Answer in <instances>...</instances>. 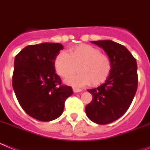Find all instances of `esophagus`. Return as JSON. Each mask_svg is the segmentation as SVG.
<instances>
[{
  "label": "esophagus",
  "instance_id": "1",
  "mask_svg": "<svg viewBox=\"0 0 150 150\" xmlns=\"http://www.w3.org/2000/svg\"><path fill=\"white\" fill-rule=\"evenodd\" d=\"M73 91H74V92H75V93H77V92H80V91H82V89H80V88H73Z\"/></svg>",
  "mask_w": 150,
  "mask_h": 150
}]
</instances>
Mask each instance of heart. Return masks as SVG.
I'll return each instance as SVG.
<instances>
[{
	"label": "heart",
	"mask_w": 150,
	"mask_h": 150,
	"mask_svg": "<svg viewBox=\"0 0 150 150\" xmlns=\"http://www.w3.org/2000/svg\"><path fill=\"white\" fill-rule=\"evenodd\" d=\"M54 66L57 74L64 78L75 74L78 67L79 74L65 80L67 84L77 87L89 83L92 86L101 84L108 78L112 68L109 57L87 44L74 46L68 54L60 52L55 57Z\"/></svg>",
	"instance_id": "b5f03b06"
}]
</instances>
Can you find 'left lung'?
Wrapping results in <instances>:
<instances>
[{
    "label": "left lung",
    "instance_id": "8db88e82",
    "mask_svg": "<svg viewBox=\"0 0 150 150\" xmlns=\"http://www.w3.org/2000/svg\"><path fill=\"white\" fill-rule=\"evenodd\" d=\"M91 43L105 51L112 68L104 84L88 89L93 98L86 107V112L97 124H109L121 117L133 100L137 88V62L126 47L120 43L110 40Z\"/></svg>",
    "mask_w": 150,
    "mask_h": 150
}]
</instances>
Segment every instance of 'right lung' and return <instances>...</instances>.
I'll use <instances>...</instances> for the list:
<instances>
[{
	"label": "right lung",
	"instance_id": "add662e5",
	"mask_svg": "<svg viewBox=\"0 0 150 150\" xmlns=\"http://www.w3.org/2000/svg\"><path fill=\"white\" fill-rule=\"evenodd\" d=\"M62 50L60 43H43L26 46L15 57L13 90L22 109L39 121L59 118L73 94L55 73L54 61Z\"/></svg>",
	"mask_w": 150,
	"mask_h": 150
}]
</instances>
